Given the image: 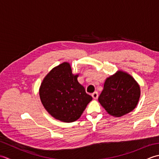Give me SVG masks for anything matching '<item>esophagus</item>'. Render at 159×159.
Listing matches in <instances>:
<instances>
[{"label": "esophagus", "instance_id": "1", "mask_svg": "<svg viewBox=\"0 0 159 159\" xmlns=\"http://www.w3.org/2000/svg\"><path fill=\"white\" fill-rule=\"evenodd\" d=\"M92 98H93V99H97L98 97V93L97 92H94V93H93L92 94Z\"/></svg>", "mask_w": 159, "mask_h": 159}]
</instances>
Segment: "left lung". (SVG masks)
<instances>
[{"mask_svg": "<svg viewBox=\"0 0 159 159\" xmlns=\"http://www.w3.org/2000/svg\"><path fill=\"white\" fill-rule=\"evenodd\" d=\"M140 97V87L133 77L124 72L107 79L98 101L107 113L121 117L136 107Z\"/></svg>", "mask_w": 159, "mask_h": 159, "instance_id": "1", "label": "left lung"}]
</instances>
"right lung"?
<instances>
[{"mask_svg": "<svg viewBox=\"0 0 159 159\" xmlns=\"http://www.w3.org/2000/svg\"><path fill=\"white\" fill-rule=\"evenodd\" d=\"M68 63L53 68L44 78L39 96L46 111L57 120L72 122L81 116L92 100L78 82Z\"/></svg>", "mask_w": 159, "mask_h": 159, "instance_id": "obj_1", "label": "right lung"}]
</instances>
